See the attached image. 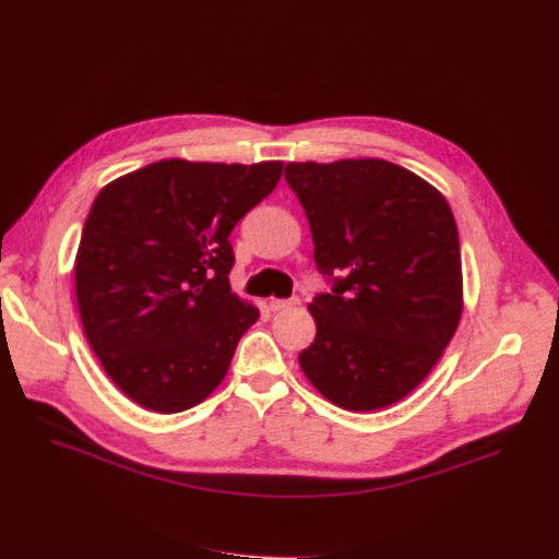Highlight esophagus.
I'll return each instance as SVG.
<instances>
[{"instance_id": "obj_1", "label": "esophagus", "mask_w": 559, "mask_h": 559, "mask_svg": "<svg viewBox=\"0 0 559 559\" xmlns=\"http://www.w3.org/2000/svg\"><path fill=\"white\" fill-rule=\"evenodd\" d=\"M296 306H301L299 296H292V299H272V301H270V310H272V312L287 310V308H296Z\"/></svg>"}]
</instances>
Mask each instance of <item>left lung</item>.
<instances>
[{"instance_id": "8db88e82", "label": "left lung", "mask_w": 559, "mask_h": 559, "mask_svg": "<svg viewBox=\"0 0 559 559\" xmlns=\"http://www.w3.org/2000/svg\"><path fill=\"white\" fill-rule=\"evenodd\" d=\"M285 179L312 231L314 342L299 364L348 412L412 393L448 348L463 312L452 209L431 183L384 159L287 164Z\"/></svg>"}]
</instances>
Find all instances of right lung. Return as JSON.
I'll return each instance as SVG.
<instances>
[{
    "label": "right lung",
    "mask_w": 559,
    "mask_h": 559,
    "mask_svg": "<svg viewBox=\"0 0 559 559\" xmlns=\"http://www.w3.org/2000/svg\"><path fill=\"white\" fill-rule=\"evenodd\" d=\"M281 173L164 159L96 195L73 267L79 312L109 380L143 408L186 412L225 380L260 317L231 292L229 236Z\"/></svg>",
    "instance_id": "add662e5"
}]
</instances>
